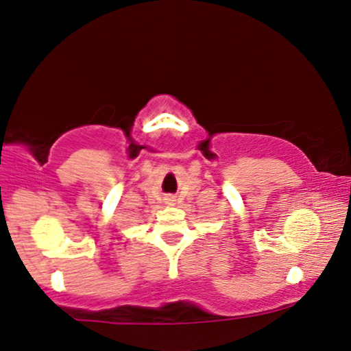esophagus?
Returning a JSON list of instances; mask_svg holds the SVG:
<instances>
[{
    "instance_id": "obj_1",
    "label": "esophagus",
    "mask_w": 351,
    "mask_h": 351,
    "mask_svg": "<svg viewBox=\"0 0 351 351\" xmlns=\"http://www.w3.org/2000/svg\"><path fill=\"white\" fill-rule=\"evenodd\" d=\"M165 199H166V204H169V206H172V204H174V202H176V197H172V195H169V197H166Z\"/></svg>"
}]
</instances>
